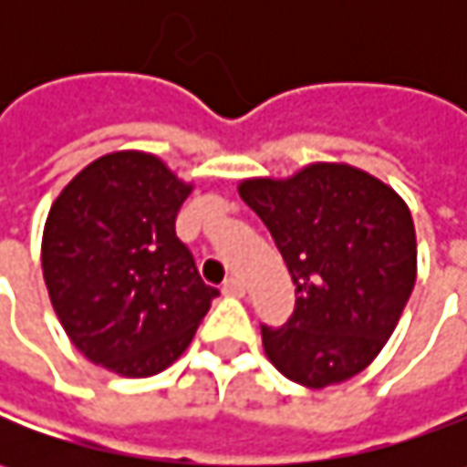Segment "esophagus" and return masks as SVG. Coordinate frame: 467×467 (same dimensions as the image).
Here are the masks:
<instances>
[{
	"mask_svg": "<svg viewBox=\"0 0 467 467\" xmlns=\"http://www.w3.org/2000/svg\"><path fill=\"white\" fill-rule=\"evenodd\" d=\"M244 283L239 278H225L223 283V294L225 296H244Z\"/></svg>",
	"mask_w": 467,
	"mask_h": 467,
	"instance_id": "obj_1",
	"label": "esophagus"
}]
</instances>
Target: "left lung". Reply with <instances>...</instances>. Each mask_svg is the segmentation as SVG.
I'll use <instances>...</instances> for the list:
<instances>
[{"instance_id": "1", "label": "left lung", "mask_w": 467, "mask_h": 467, "mask_svg": "<svg viewBox=\"0 0 467 467\" xmlns=\"http://www.w3.org/2000/svg\"><path fill=\"white\" fill-rule=\"evenodd\" d=\"M239 194L273 234L296 285L288 322L262 325L267 358L296 385L346 382L385 348L410 298V210L395 189L346 163L246 179Z\"/></svg>"}]
</instances>
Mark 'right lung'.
Here are the masks:
<instances>
[{
    "instance_id": "obj_1",
    "label": "right lung",
    "mask_w": 467,
    "mask_h": 467,
    "mask_svg": "<svg viewBox=\"0 0 467 467\" xmlns=\"http://www.w3.org/2000/svg\"><path fill=\"white\" fill-rule=\"evenodd\" d=\"M189 192L161 158L119 150L85 166L54 200L41 244L46 288L93 364L153 377L187 350L218 296L176 236Z\"/></svg>"
}]
</instances>
